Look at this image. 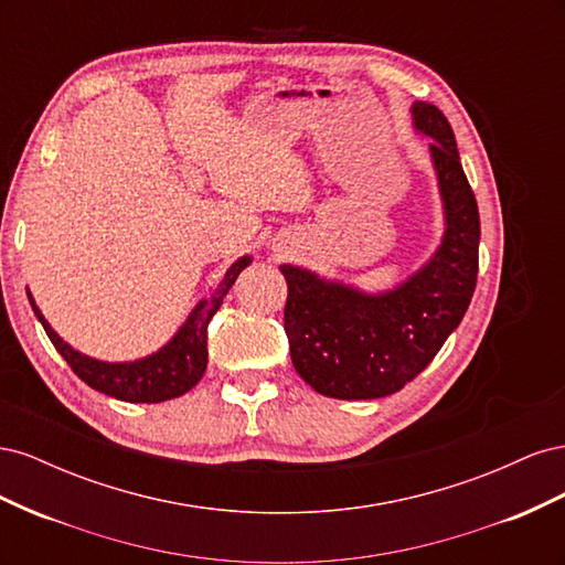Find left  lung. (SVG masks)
<instances>
[{
    "label": "left lung",
    "mask_w": 565,
    "mask_h": 565,
    "mask_svg": "<svg viewBox=\"0 0 565 565\" xmlns=\"http://www.w3.org/2000/svg\"><path fill=\"white\" fill-rule=\"evenodd\" d=\"M413 119L434 139L429 150L446 210V235L431 262L382 295L280 266L289 355L301 380L322 396L367 401L401 391L434 361L473 297L481 218L452 127L424 100L413 104Z\"/></svg>",
    "instance_id": "1"
}]
</instances>
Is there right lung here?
Segmentation results:
<instances>
[{
  "label": "right lung",
  "mask_w": 565,
  "mask_h": 565,
  "mask_svg": "<svg viewBox=\"0 0 565 565\" xmlns=\"http://www.w3.org/2000/svg\"><path fill=\"white\" fill-rule=\"evenodd\" d=\"M249 256L237 259L226 270L224 280L218 282L214 292L195 306L183 328L174 334V339L158 353L134 363H104L96 361V358L82 355L51 330V324L44 320L30 292L28 299L32 311H35L38 320L42 322L46 337L51 339V344L56 347V351L65 358V363L73 367V372L84 384H89L92 388L117 401L162 403L183 396L185 391H191L202 380L204 370H207V324L218 311L221 301L228 295L235 278L241 276L243 268L249 266Z\"/></svg>",
  "instance_id": "1"
}]
</instances>
